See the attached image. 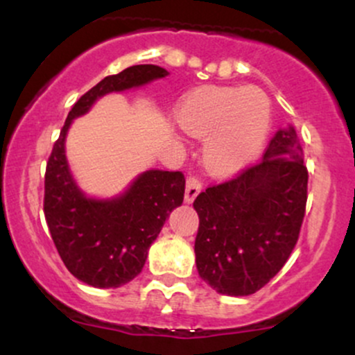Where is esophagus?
Listing matches in <instances>:
<instances>
[{"label":"esophagus","instance_id":"esophagus-1","mask_svg":"<svg viewBox=\"0 0 355 355\" xmlns=\"http://www.w3.org/2000/svg\"><path fill=\"white\" fill-rule=\"evenodd\" d=\"M202 190V182L198 180L197 177H193V175H190L189 178H187V190H185V202L187 203H191L197 198V195L200 193Z\"/></svg>","mask_w":355,"mask_h":355}]
</instances>
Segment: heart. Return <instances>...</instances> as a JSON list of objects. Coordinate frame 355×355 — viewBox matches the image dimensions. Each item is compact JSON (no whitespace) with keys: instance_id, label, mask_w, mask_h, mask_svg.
<instances>
[{"instance_id":"1","label":"heart","mask_w":355,"mask_h":355,"mask_svg":"<svg viewBox=\"0 0 355 355\" xmlns=\"http://www.w3.org/2000/svg\"><path fill=\"white\" fill-rule=\"evenodd\" d=\"M175 118L183 132L205 138L202 162L207 172L225 177L242 170L262 148L272 108L255 87H202L183 98Z\"/></svg>"}]
</instances>
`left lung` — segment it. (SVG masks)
I'll use <instances>...</instances> for the list:
<instances>
[{
    "instance_id": "left-lung-1",
    "label": "left lung",
    "mask_w": 355,
    "mask_h": 355,
    "mask_svg": "<svg viewBox=\"0 0 355 355\" xmlns=\"http://www.w3.org/2000/svg\"><path fill=\"white\" fill-rule=\"evenodd\" d=\"M309 173L295 128H280L259 164L193 202L195 262L222 295L255 294L279 274L299 239Z\"/></svg>"
}]
</instances>
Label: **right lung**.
<instances>
[{"label":"right lung","instance_id":"obj_1","mask_svg":"<svg viewBox=\"0 0 355 355\" xmlns=\"http://www.w3.org/2000/svg\"><path fill=\"white\" fill-rule=\"evenodd\" d=\"M170 73L157 64H135L107 76L73 105L44 175V217L56 250L76 279L96 288L128 284L145 266L148 248L173 209L182 205V172L146 170L112 198L88 197L73 177L67 135L73 120L87 115L108 93L140 88Z\"/></svg>","mask_w":355,"mask_h":355}]
</instances>
